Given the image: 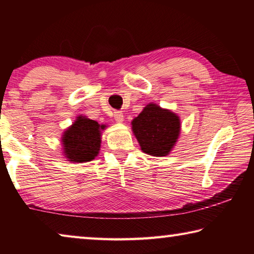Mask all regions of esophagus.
Returning a JSON list of instances; mask_svg holds the SVG:
<instances>
[{
    "label": "esophagus",
    "instance_id": "1",
    "mask_svg": "<svg viewBox=\"0 0 254 254\" xmlns=\"http://www.w3.org/2000/svg\"><path fill=\"white\" fill-rule=\"evenodd\" d=\"M113 117H114L115 121L119 122V123H122L124 121V117H123V113L121 111H115Z\"/></svg>",
    "mask_w": 254,
    "mask_h": 254
}]
</instances>
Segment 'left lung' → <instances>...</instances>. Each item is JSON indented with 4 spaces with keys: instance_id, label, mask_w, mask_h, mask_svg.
<instances>
[{
    "instance_id": "8db88e82",
    "label": "left lung",
    "mask_w": 254,
    "mask_h": 254,
    "mask_svg": "<svg viewBox=\"0 0 254 254\" xmlns=\"http://www.w3.org/2000/svg\"><path fill=\"white\" fill-rule=\"evenodd\" d=\"M132 130L143 152L154 157L169 154L180 132V120L173 112L148 104L132 121Z\"/></svg>"
}]
</instances>
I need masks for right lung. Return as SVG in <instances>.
<instances>
[{"label":"right lung","instance_id":"right-lung-1","mask_svg":"<svg viewBox=\"0 0 254 254\" xmlns=\"http://www.w3.org/2000/svg\"><path fill=\"white\" fill-rule=\"evenodd\" d=\"M105 126H100L94 120L77 118L63 137L64 153L69 161H92L100 151L101 130Z\"/></svg>","mask_w":254,"mask_h":254}]
</instances>
